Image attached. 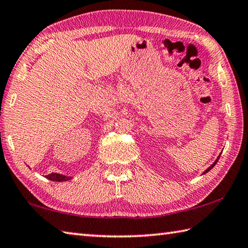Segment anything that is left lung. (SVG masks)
I'll use <instances>...</instances> for the list:
<instances>
[{"label": "left lung", "instance_id": "left-lung-1", "mask_svg": "<svg viewBox=\"0 0 248 248\" xmlns=\"http://www.w3.org/2000/svg\"><path fill=\"white\" fill-rule=\"evenodd\" d=\"M219 157H220V156H218V158H217V159H216V160H215V163H214V164H213V165H211V166H210V167H209V168H207V169H206V170H205V171H204V173H206V172H208V171H209V170H210V169H213V168H214V166H215V165H216V164H217V161H218V159H219Z\"/></svg>", "mask_w": 248, "mask_h": 248}]
</instances>
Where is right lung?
<instances>
[{"mask_svg":"<svg viewBox=\"0 0 248 248\" xmlns=\"http://www.w3.org/2000/svg\"><path fill=\"white\" fill-rule=\"evenodd\" d=\"M46 177L48 180H52V181H57V182L68 181V180L71 179V177H67V175L60 174V173H49V174L46 175Z\"/></svg>","mask_w":248,"mask_h":248,"instance_id":"1","label":"right lung"}]
</instances>
